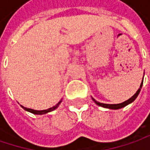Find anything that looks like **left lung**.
<instances>
[{"mask_svg":"<svg viewBox=\"0 0 150 150\" xmlns=\"http://www.w3.org/2000/svg\"><path fill=\"white\" fill-rule=\"evenodd\" d=\"M143 80H144V78H143ZM142 86H143V81H142V82H141L140 87L139 88V90L137 91V92H136V93H135V94H134L131 98H129V99L127 100V101H123V102L119 103V104H105V103H101V102H99V101H96V100H95L94 98H92V100L94 101V102L96 104V105L100 106V107H101V108H108V109H112V110H117V109H120V108H124V107H126V106L128 105V104L132 103V102H133V101L137 98V96H139V94L140 91H141V89H142Z\"/></svg>","mask_w":150,"mask_h":150,"instance_id":"obj_1","label":"left lung"}]
</instances>
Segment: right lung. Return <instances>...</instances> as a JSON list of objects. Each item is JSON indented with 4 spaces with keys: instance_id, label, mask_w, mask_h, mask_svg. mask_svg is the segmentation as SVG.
<instances>
[{
    "instance_id": "right-lung-1",
    "label": "right lung",
    "mask_w": 150,
    "mask_h": 150,
    "mask_svg": "<svg viewBox=\"0 0 150 150\" xmlns=\"http://www.w3.org/2000/svg\"><path fill=\"white\" fill-rule=\"evenodd\" d=\"M61 101H62V100H60V101H59V102L56 104L55 106H54V107H52V108H49V109H46V110H41V111L33 110V109H31V108H25V107H23V106H22V105H20V106H21V107H22L25 111L29 112H31V113L35 114V115H42V114H46V113H48V112H52V111H54V110H55L56 108L59 106V104L61 103Z\"/></svg>"
}]
</instances>
